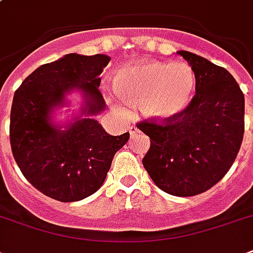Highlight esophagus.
Returning a JSON list of instances; mask_svg holds the SVG:
<instances>
[{
  "label": "esophagus",
  "instance_id": "34e87169",
  "mask_svg": "<svg viewBox=\"0 0 253 253\" xmlns=\"http://www.w3.org/2000/svg\"><path fill=\"white\" fill-rule=\"evenodd\" d=\"M138 134H139L138 127H136V126L130 127V135H131V138H134V136H136V135H138Z\"/></svg>",
  "mask_w": 253,
  "mask_h": 253
}]
</instances>
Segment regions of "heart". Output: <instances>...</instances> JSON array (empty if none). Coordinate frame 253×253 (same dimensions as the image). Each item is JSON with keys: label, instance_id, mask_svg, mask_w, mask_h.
<instances>
[{"label": "heart", "instance_id": "b5f03b06", "mask_svg": "<svg viewBox=\"0 0 253 253\" xmlns=\"http://www.w3.org/2000/svg\"><path fill=\"white\" fill-rule=\"evenodd\" d=\"M115 94L127 105H142L143 114L158 123L178 118L192 105L196 75L186 63L144 60L125 65L113 76ZM122 113V109L114 106Z\"/></svg>", "mask_w": 253, "mask_h": 253}]
</instances>
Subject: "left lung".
I'll list each match as a JSON object with an SVG mask.
<instances>
[{
  "instance_id": "1",
  "label": "left lung",
  "mask_w": 253,
  "mask_h": 253,
  "mask_svg": "<svg viewBox=\"0 0 253 253\" xmlns=\"http://www.w3.org/2000/svg\"><path fill=\"white\" fill-rule=\"evenodd\" d=\"M196 75V95L178 118L138 128L151 139L143 166L158 188L177 197L206 192L222 180L244 134V95L227 69L189 51H177Z\"/></svg>"
}]
</instances>
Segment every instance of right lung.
Segmentation results:
<instances>
[{
	"label": "right lung",
	"mask_w": 253,
	"mask_h": 253,
	"mask_svg": "<svg viewBox=\"0 0 253 253\" xmlns=\"http://www.w3.org/2000/svg\"><path fill=\"white\" fill-rule=\"evenodd\" d=\"M110 56L68 53L41 65L14 93L10 143L18 167L34 188L61 202L91 196L106 178L117 151L130 134L113 136L95 117L106 109L98 90ZM79 92L81 107L58 118Z\"/></svg>",
	"instance_id": "right-lung-1"
}]
</instances>
